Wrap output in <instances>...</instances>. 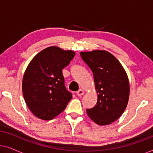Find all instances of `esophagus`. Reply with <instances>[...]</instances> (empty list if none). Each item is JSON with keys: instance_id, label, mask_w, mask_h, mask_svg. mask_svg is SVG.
<instances>
[{"instance_id": "34e87169", "label": "esophagus", "mask_w": 153, "mask_h": 153, "mask_svg": "<svg viewBox=\"0 0 153 153\" xmlns=\"http://www.w3.org/2000/svg\"><path fill=\"white\" fill-rule=\"evenodd\" d=\"M83 94H84V91H83L82 89H79L78 91L76 92V95L79 96V97H80V96H81V95H83Z\"/></svg>"}]
</instances>
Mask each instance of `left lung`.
<instances>
[{
    "label": "left lung",
    "instance_id": "8db88e82",
    "mask_svg": "<svg viewBox=\"0 0 153 153\" xmlns=\"http://www.w3.org/2000/svg\"><path fill=\"white\" fill-rule=\"evenodd\" d=\"M80 55L93 73L97 102L88 108V116L100 125L116 121L128 103L129 83L126 72L118 59L109 52L95 50Z\"/></svg>",
    "mask_w": 153,
    "mask_h": 153
}]
</instances>
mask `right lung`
Masks as SVG:
<instances>
[{
	"label": "right lung",
	"instance_id": "right-lung-1",
	"mask_svg": "<svg viewBox=\"0 0 153 153\" xmlns=\"http://www.w3.org/2000/svg\"><path fill=\"white\" fill-rule=\"evenodd\" d=\"M75 53L49 47L33 58L25 71L22 91L25 102L37 118L52 120L63 111L72 98L65 86L62 70Z\"/></svg>",
	"mask_w": 153,
	"mask_h": 153
}]
</instances>
